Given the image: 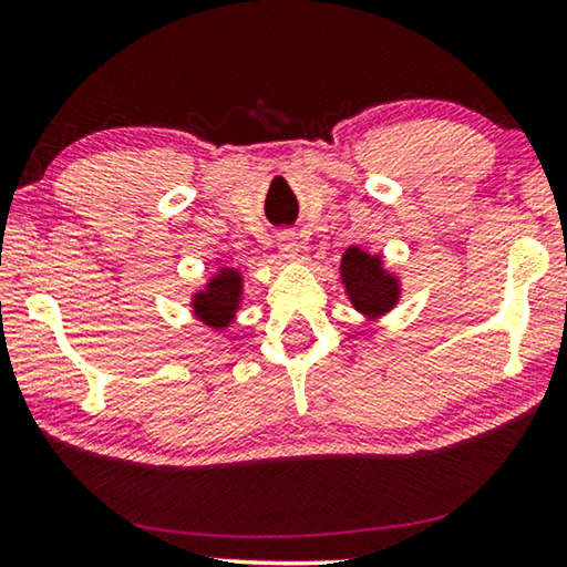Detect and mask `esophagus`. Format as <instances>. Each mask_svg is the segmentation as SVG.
<instances>
[{"mask_svg":"<svg viewBox=\"0 0 567 567\" xmlns=\"http://www.w3.org/2000/svg\"><path fill=\"white\" fill-rule=\"evenodd\" d=\"M277 249L285 260H300V243H297L295 233H280L277 237Z\"/></svg>","mask_w":567,"mask_h":567,"instance_id":"esophagus-1","label":"esophagus"}]
</instances>
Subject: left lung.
I'll return each instance as SVG.
<instances>
[{"mask_svg": "<svg viewBox=\"0 0 567 567\" xmlns=\"http://www.w3.org/2000/svg\"><path fill=\"white\" fill-rule=\"evenodd\" d=\"M340 282L354 312H360L364 324L375 322L392 312L402 297V277L385 267L378 252H368L360 245H350L340 260Z\"/></svg>", "mask_w": 567, "mask_h": 567, "instance_id": "left-lung-1", "label": "left lung"}]
</instances>
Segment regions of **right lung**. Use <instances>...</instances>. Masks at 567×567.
<instances>
[{
    "label": "right lung",
    "instance_id": "1",
    "mask_svg": "<svg viewBox=\"0 0 567 567\" xmlns=\"http://www.w3.org/2000/svg\"><path fill=\"white\" fill-rule=\"evenodd\" d=\"M245 300V275L237 267L223 265L207 277L203 287L189 295L192 318L207 324L209 330L225 332L237 320Z\"/></svg>",
    "mask_w": 567,
    "mask_h": 567
}]
</instances>
